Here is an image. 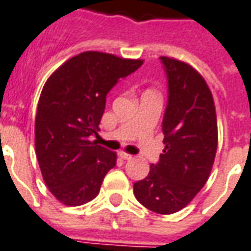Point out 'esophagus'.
Segmentation results:
<instances>
[{
    "label": "esophagus",
    "mask_w": 251,
    "mask_h": 251,
    "mask_svg": "<svg viewBox=\"0 0 251 251\" xmlns=\"http://www.w3.org/2000/svg\"><path fill=\"white\" fill-rule=\"evenodd\" d=\"M119 156H120V158H122V159H126V160H131V159L133 158L131 153L124 152V151H122V152H119Z\"/></svg>",
    "instance_id": "obj_1"
}]
</instances>
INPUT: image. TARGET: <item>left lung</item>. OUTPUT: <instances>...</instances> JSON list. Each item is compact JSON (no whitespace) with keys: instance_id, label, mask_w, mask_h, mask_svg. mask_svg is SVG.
Instances as JSON below:
<instances>
[{"instance_id":"1","label":"left lung","mask_w":251,"mask_h":251,"mask_svg":"<svg viewBox=\"0 0 251 251\" xmlns=\"http://www.w3.org/2000/svg\"><path fill=\"white\" fill-rule=\"evenodd\" d=\"M168 78V104L163 119V143L158 164L133 184V194L156 214H174L191 202L206 184L218 147L213 93L190 64L162 56Z\"/></svg>"}]
</instances>
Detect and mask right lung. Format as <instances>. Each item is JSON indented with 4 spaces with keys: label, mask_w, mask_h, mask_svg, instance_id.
Returning a JSON list of instances; mask_svg holds the SVG:
<instances>
[{
    "label": "right lung",
    "mask_w": 251,
    "mask_h": 251,
    "mask_svg": "<svg viewBox=\"0 0 251 251\" xmlns=\"http://www.w3.org/2000/svg\"><path fill=\"white\" fill-rule=\"evenodd\" d=\"M143 63L88 50L67 60L47 80L36 113L34 147L44 182L58 202L81 206L98 197L118 153L89 136L98 133L111 88Z\"/></svg>",
    "instance_id": "add662e5"
}]
</instances>
